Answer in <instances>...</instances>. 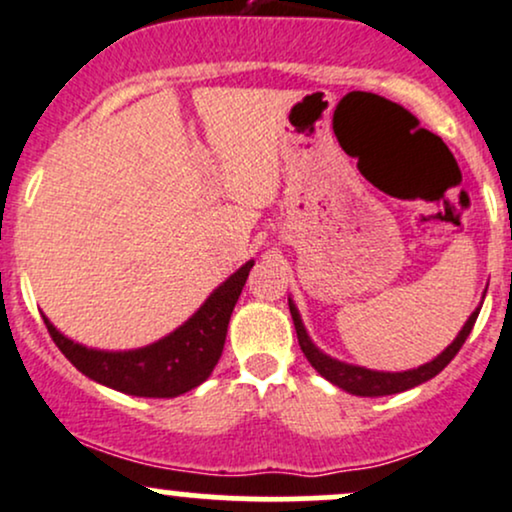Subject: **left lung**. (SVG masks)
Masks as SVG:
<instances>
[{
	"mask_svg": "<svg viewBox=\"0 0 512 512\" xmlns=\"http://www.w3.org/2000/svg\"><path fill=\"white\" fill-rule=\"evenodd\" d=\"M481 307H476V312H472V317L467 319V324L462 326V331L457 333L455 341L450 343L435 360L430 363L416 367V370H406V372H377V370H367V367H358V365H348L341 363V360H333L326 353L314 346L312 338L307 336V329H304L300 312L290 300V314L292 321H295V331H297V341H300V348L304 353V358L309 360V365L319 372L321 377H326L331 384L336 387L346 389L348 394H358V396H387V394H399L406 392V389L418 387V384L433 380L438 372L445 370L450 365V360L459 353V348L464 346L467 336L474 329V321L479 317Z\"/></svg>",
	"mask_w": 512,
	"mask_h": 512,
	"instance_id": "1",
	"label": "left lung"
}]
</instances>
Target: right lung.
<instances>
[{"mask_svg": "<svg viewBox=\"0 0 512 512\" xmlns=\"http://www.w3.org/2000/svg\"><path fill=\"white\" fill-rule=\"evenodd\" d=\"M251 268L254 261L244 263L212 292L186 324L145 348L120 350V353L86 348L62 336L48 317H43V321L62 355L89 380L132 396L169 399L191 392L215 370L225 348L229 317Z\"/></svg>", "mask_w": 512, "mask_h": 512, "instance_id": "right-lung-1", "label": "right lung"}]
</instances>
